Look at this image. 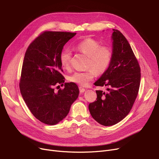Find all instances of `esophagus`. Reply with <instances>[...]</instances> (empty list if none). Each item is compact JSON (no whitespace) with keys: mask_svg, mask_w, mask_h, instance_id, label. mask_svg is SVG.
I'll use <instances>...</instances> for the list:
<instances>
[{"mask_svg":"<svg viewBox=\"0 0 159 159\" xmlns=\"http://www.w3.org/2000/svg\"><path fill=\"white\" fill-rule=\"evenodd\" d=\"M79 90L80 93H84L85 92V89L84 88H82V86L79 87Z\"/></svg>","mask_w":159,"mask_h":159,"instance_id":"esophagus-1","label":"esophagus"}]
</instances>
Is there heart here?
Returning <instances> with one entry per match:
<instances>
[{
    "label": "heart",
    "instance_id": "b5f03b06",
    "mask_svg": "<svg viewBox=\"0 0 159 159\" xmlns=\"http://www.w3.org/2000/svg\"><path fill=\"white\" fill-rule=\"evenodd\" d=\"M74 49L88 57L86 67L84 71L75 72L69 76L68 80L81 86H86L95 77L96 73L101 74L108 68L112 58V51L108 46H100L98 41L87 38L73 45ZM71 54L67 49L60 52V61L61 65L68 69L71 64Z\"/></svg>",
    "mask_w": 159,
    "mask_h": 159
}]
</instances>
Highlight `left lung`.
I'll use <instances>...</instances> for the list:
<instances>
[{
  "label": "left lung",
  "mask_w": 159,
  "mask_h": 159,
  "mask_svg": "<svg viewBox=\"0 0 159 159\" xmlns=\"http://www.w3.org/2000/svg\"><path fill=\"white\" fill-rule=\"evenodd\" d=\"M112 58L108 68L94 85L107 86L96 90L97 101L89 103V112L101 125L111 126L127 116L135 101L140 84V67L128 41L113 29Z\"/></svg>",
  "instance_id": "obj_1"
}]
</instances>
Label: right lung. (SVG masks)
<instances>
[{"label": "right lung", "mask_w": 159, "mask_h": 159, "mask_svg": "<svg viewBox=\"0 0 159 159\" xmlns=\"http://www.w3.org/2000/svg\"><path fill=\"white\" fill-rule=\"evenodd\" d=\"M76 33L45 31L27 49L22 66L19 88L27 107L35 118L54 125L68 114L79 89L74 82H66L64 88L54 92V86L62 84L60 54Z\"/></svg>", "instance_id": "right-lung-1"}]
</instances>
